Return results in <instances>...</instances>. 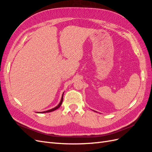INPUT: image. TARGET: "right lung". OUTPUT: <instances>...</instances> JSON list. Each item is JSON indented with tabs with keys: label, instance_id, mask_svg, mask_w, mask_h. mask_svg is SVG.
<instances>
[{
	"label": "right lung",
	"instance_id": "right-lung-1",
	"mask_svg": "<svg viewBox=\"0 0 152 152\" xmlns=\"http://www.w3.org/2000/svg\"><path fill=\"white\" fill-rule=\"evenodd\" d=\"M63 94H64V93H63V94H62V97H61V101H60V102H59V103L56 106V107H54V108H52V109H50V110H47V111H44V112H37V113H48V112H53V111H54V110H57L58 108H59V107H60V106L61 105V104H62V103H63Z\"/></svg>",
	"mask_w": 152,
	"mask_h": 152
}]
</instances>
